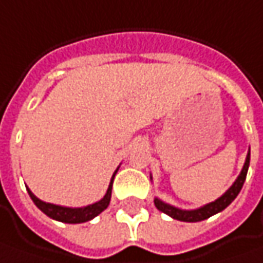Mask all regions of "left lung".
I'll list each match as a JSON object with an SVG mask.
<instances>
[{
  "instance_id": "obj_1",
  "label": "left lung",
  "mask_w": 263,
  "mask_h": 263,
  "mask_svg": "<svg viewBox=\"0 0 263 263\" xmlns=\"http://www.w3.org/2000/svg\"><path fill=\"white\" fill-rule=\"evenodd\" d=\"M250 163V149L246 156V161H245V166L240 172L239 177L236 179V182L230 186V189L226 192L224 195H221L218 199H215L214 202H210V204L204 205L198 210H180V208H176L173 205H168L163 201H160L159 198L154 199V205L157 206V210H160L161 213L167 214L172 218L175 220H179V221H186V222H196V221H202V220H206L210 218L211 215L217 213H221L222 210H226L229 205L236 199V196L239 195V192L243 187V183L246 180V175H248V168H249Z\"/></svg>"
}]
</instances>
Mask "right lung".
I'll return each instance as SVG.
<instances>
[{
  "mask_svg": "<svg viewBox=\"0 0 263 263\" xmlns=\"http://www.w3.org/2000/svg\"><path fill=\"white\" fill-rule=\"evenodd\" d=\"M118 168L115 170L112 180H110V185L107 187V192L104 195L100 201H97L95 204L87 205L83 208H68V206H61V205L49 204V202H43L39 198H36L32 194V191L27 187V192L30 195L32 201L36 204V206L41 210L42 213H45L48 217L57 220L61 222H68V224H78V222H86L93 220L95 217H97L99 214L104 211L107 208V205L110 202V196H112V183H114L115 175H116Z\"/></svg>",
  "mask_w": 263,
  "mask_h": 263,
  "instance_id": "1",
  "label": "right lung"
}]
</instances>
